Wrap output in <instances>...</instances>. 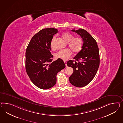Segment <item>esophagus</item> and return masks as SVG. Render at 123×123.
Returning a JSON list of instances; mask_svg holds the SVG:
<instances>
[{
	"label": "esophagus",
	"mask_w": 123,
	"mask_h": 123,
	"mask_svg": "<svg viewBox=\"0 0 123 123\" xmlns=\"http://www.w3.org/2000/svg\"><path fill=\"white\" fill-rule=\"evenodd\" d=\"M64 63H65V65H66V67H67V65L66 61H64Z\"/></svg>",
	"instance_id": "1"
}]
</instances>
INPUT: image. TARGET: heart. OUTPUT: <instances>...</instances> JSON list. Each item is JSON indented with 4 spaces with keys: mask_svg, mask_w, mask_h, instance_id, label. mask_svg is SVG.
<instances>
[{
    "mask_svg": "<svg viewBox=\"0 0 123 123\" xmlns=\"http://www.w3.org/2000/svg\"><path fill=\"white\" fill-rule=\"evenodd\" d=\"M62 37L66 42L68 43H69L68 46L74 53L77 54L80 52L83 46V41L81 38H74L73 35L69 32L64 33L62 35ZM54 39L55 38L53 37L50 44V47L52 49H54ZM72 55V50L69 49H66L60 50L55 54V56L56 59L66 60H68L71 56Z\"/></svg>",
    "mask_w": 123,
    "mask_h": 123,
    "instance_id": "1",
    "label": "heart"
}]
</instances>
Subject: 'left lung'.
Listing matches in <instances>:
<instances>
[{
  "label": "left lung",
  "mask_w": 123,
  "mask_h": 123,
  "mask_svg": "<svg viewBox=\"0 0 123 123\" xmlns=\"http://www.w3.org/2000/svg\"><path fill=\"white\" fill-rule=\"evenodd\" d=\"M72 31L79 35L83 43L82 49L73 58L75 61L70 60L67 63L73 69L69 80L74 86L82 87L90 82L96 75L99 66V49L96 41L86 30L79 29Z\"/></svg>",
  "instance_id": "left-lung-1"
}]
</instances>
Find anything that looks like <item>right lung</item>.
Here are the masks:
<instances>
[{
    "mask_svg": "<svg viewBox=\"0 0 123 123\" xmlns=\"http://www.w3.org/2000/svg\"><path fill=\"white\" fill-rule=\"evenodd\" d=\"M58 33L54 28L39 31L30 40L25 53V69L30 80L39 88L47 90L56 82L57 74L65 68L63 60L58 59L51 63L53 55L50 44Z\"/></svg>",
    "mask_w": 123,
    "mask_h": 123,
    "instance_id": "obj_1",
    "label": "right lung"
}]
</instances>
